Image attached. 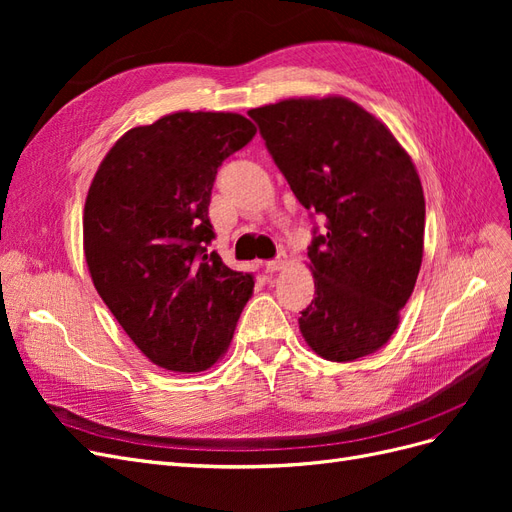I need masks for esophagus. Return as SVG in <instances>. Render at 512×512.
I'll list each match as a JSON object with an SVG mask.
<instances>
[{
  "label": "esophagus",
  "instance_id": "obj_1",
  "mask_svg": "<svg viewBox=\"0 0 512 512\" xmlns=\"http://www.w3.org/2000/svg\"><path fill=\"white\" fill-rule=\"evenodd\" d=\"M286 265H288V256H286V254H280L275 260H269L267 265H265V269H267V273H277V271L286 269Z\"/></svg>",
  "mask_w": 512,
  "mask_h": 512
}]
</instances>
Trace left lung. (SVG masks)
<instances>
[{
    "label": "left lung",
    "instance_id": "8db88e82",
    "mask_svg": "<svg viewBox=\"0 0 512 512\" xmlns=\"http://www.w3.org/2000/svg\"><path fill=\"white\" fill-rule=\"evenodd\" d=\"M299 203L327 218L309 245L316 297L299 318L333 363L380 350L423 262L425 196L393 132L344 96L290 98L247 111Z\"/></svg>",
    "mask_w": 512,
    "mask_h": 512
}]
</instances>
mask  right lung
<instances>
[{"label": "right lung", "mask_w": 512, "mask_h": 512, "mask_svg": "<svg viewBox=\"0 0 512 512\" xmlns=\"http://www.w3.org/2000/svg\"><path fill=\"white\" fill-rule=\"evenodd\" d=\"M256 134L239 113L179 111L123 134L83 211L91 282L151 363L196 374L220 361L254 290L215 252L209 203L222 162Z\"/></svg>", "instance_id": "add662e5"}]
</instances>
